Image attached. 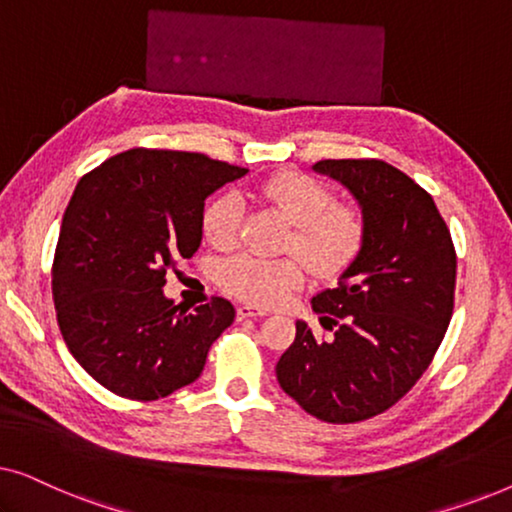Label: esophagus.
<instances>
[{
  "label": "esophagus",
  "instance_id": "obj_1",
  "mask_svg": "<svg viewBox=\"0 0 512 512\" xmlns=\"http://www.w3.org/2000/svg\"><path fill=\"white\" fill-rule=\"evenodd\" d=\"M256 317H268V310H256L251 305L237 307V319H256Z\"/></svg>",
  "mask_w": 512,
  "mask_h": 512
}]
</instances>
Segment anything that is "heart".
Segmentation results:
<instances>
[{
    "mask_svg": "<svg viewBox=\"0 0 512 512\" xmlns=\"http://www.w3.org/2000/svg\"><path fill=\"white\" fill-rule=\"evenodd\" d=\"M256 193L291 223L286 249L296 251L317 279H338L361 256L368 233L366 219L356 207L340 205L338 193L324 181L303 172H282L263 181ZM240 212L235 195H221L205 209L202 233L212 247H233ZM302 264L296 256L265 261L240 254L221 263L219 284L237 300L272 307L305 282Z\"/></svg>",
    "mask_w": 512,
    "mask_h": 512,
    "instance_id": "b5f03b06",
    "label": "heart"
}]
</instances>
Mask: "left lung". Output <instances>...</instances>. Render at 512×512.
<instances>
[{
	"label": "left lung",
	"mask_w": 512,
	"mask_h": 512,
	"mask_svg": "<svg viewBox=\"0 0 512 512\" xmlns=\"http://www.w3.org/2000/svg\"><path fill=\"white\" fill-rule=\"evenodd\" d=\"M366 219L361 256L335 289L312 298L317 340L296 321V340L277 361V382L321 422L354 424L401 401L424 375L454 310L457 254L436 202L384 160H319Z\"/></svg>",
	"instance_id": "obj_1"
}]
</instances>
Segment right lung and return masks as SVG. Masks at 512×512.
Masks as SVG:
<instances>
[{
    "label": "right lung",
    "mask_w": 512,
    "mask_h": 512,
    "mask_svg": "<svg viewBox=\"0 0 512 512\" xmlns=\"http://www.w3.org/2000/svg\"><path fill=\"white\" fill-rule=\"evenodd\" d=\"M247 172L205 153L130 149L79 181L53 300L67 349L104 389L158 401L200 377L235 307L212 298L188 312L165 298V275L198 251L205 200Z\"/></svg>",
    "instance_id": "obj_1"
}]
</instances>
